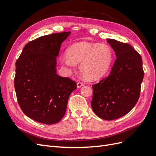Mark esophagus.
Returning a JSON list of instances; mask_svg holds the SVG:
<instances>
[{"label":"esophagus","instance_id":"obj_1","mask_svg":"<svg viewBox=\"0 0 156 156\" xmlns=\"http://www.w3.org/2000/svg\"><path fill=\"white\" fill-rule=\"evenodd\" d=\"M83 83H81V82H79V83H77V87L78 88H81V87H83Z\"/></svg>","mask_w":156,"mask_h":156}]
</instances>
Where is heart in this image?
I'll list each match as a JSON object with an SVG mask.
<instances>
[{"label":"heart","mask_w":156,"mask_h":156,"mask_svg":"<svg viewBox=\"0 0 156 156\" xmlns=\"http://www.w3.org/2000/svg\"><path fill=\"white\" fill-rule=\"evenodd\" d=\"M113 60V52L107 45L78 43L68 48L61 62L69 68L79 63V71L87 78L95 80L104 75Z\"/></svg>","instance_id":"heart-1"}]
</instances>
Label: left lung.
I'll return each mask as SVG.
<instances>
[{
	"label": "left lung",
	"mask_w": 156,
	"mask_h": 156,
	"mask_svg": "<svg viewBox=\"0 0 156 156\" xmlns=\"http://www.w3.org/2000/svg\"><path fill=\"white\" fill-rule=\"evenodd\" d=\"M116 59L108 77L92 85L94 112L112 120L127 114L137 102L144 72L140 55L128 44L107 39Z\"/></svg>",
	"instance_id": "obj_1"
}]
</instances>
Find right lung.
<instances>
[{"mask_svg": "<svg viewBox=\"0 0 156 156\" xmlns=\"http://www.w3.org/2000/svg\"><path fill=\"white\" fill-rule=\"evenodd\" d=\"M71 32L44 36L29 42L16 61L14 85L18 103L28 117L54 124L64 116L76 83L56 73V57Z\"/></svg>", "mask_w": 156, "mask_h": 156, "instance_id": "obj_1", "label": "right lung"}]
</instances>
